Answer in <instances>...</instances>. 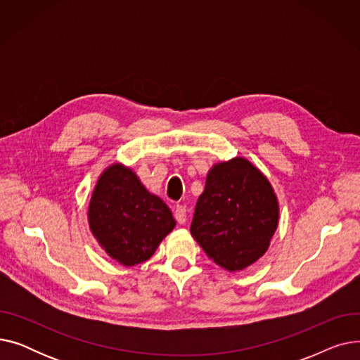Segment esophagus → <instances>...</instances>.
Listing matches in <instances>:
<instances>
[{"label": "esophagus", "instance_id": "obj_1", "mask_svg": "<svg viewBox=\"0 0 360 360\" xmlns=\"http://www.w3.org/2000/svg\"><path fill=\"white\" fill-rule=\"evenodd\" d=\"M175 219L179 224H184L186 221V209L184 205H176L175 207Z\"/></svg>", "mask_w": 360, "mask_h": 360}]
</instances>
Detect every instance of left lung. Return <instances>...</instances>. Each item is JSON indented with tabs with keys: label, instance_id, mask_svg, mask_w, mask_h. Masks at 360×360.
Returning <instances> with one entry per match:
<instances>
[{
	"label": "left lung",
	"instance_id": "obj_1",
	"mask_svg": "<svg viewBox=\"0 0 360 360\" xmlns=\"http://www.w3.org/2000/svg\"><path fill=\"white\" fill-rule=\"evenodd\" d=\"M278 204L267 178L242 158L216 165L205 179L191 235L220 267L238 271L267 251Z\"/></svg>",
	"mask_w": 360,
	"mask_h": 360
}]
</instances>
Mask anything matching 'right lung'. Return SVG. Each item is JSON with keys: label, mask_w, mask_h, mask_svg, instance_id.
I'll use <instances>...</instances> for the list:
<instances>
[{"label": "right lung", "mask_w": 360, "mask_h": 360, "mask_svg": "<svg viewBox=\"0 0 360 360\" xmlns=\"http://www.w3.org/2000/svg\"><path fill=\"white\" fill-rule=\"evenodd\" d=\"M89 224L108 255L129 267L155 254L175 228V220L169 207L150 194L131 169L112 165L93 191Z\"/></svg>", "instance_id": "add662e5"}]
</instances>
